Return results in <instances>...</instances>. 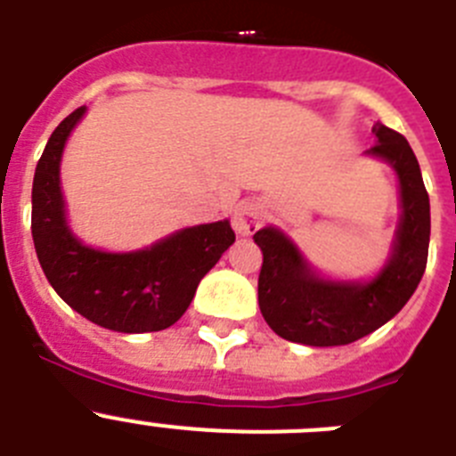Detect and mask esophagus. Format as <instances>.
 <instances>
[{
  "instance_id": "esophagus-1",
  "label": "esophagus",
  "mask_w": 456,
  "mask_h": 456,
  "mask_svg": "<svg viewBox=\"0 0 456 456\" xmlns=\"http://www.w3.org/2000/svg\"><path fill=\"white\" fill-rule=\"evenodd\" d=\"M265 219V208L257 200H244L237 205L235 215H232V225H235L237 235L248 237L260 228Z\"/></svg>"
}]
</instances>
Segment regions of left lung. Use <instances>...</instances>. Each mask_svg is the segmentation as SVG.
<instances>
[{"instance_id":"left-lung-1","label":"left lung","mask_w":456,"mask_h":456,"mask_svg":"<svg viewBox=\"0 0 456 456\" xmlns=\"http://www.w3.org/2000/svg\"><path fill=\"white\" fill-rule=\"evenodd\" d=\"M377 143L368 155L388 162L400 180L402 216L393 253L384 269L368 281H329L278 228L253 235L263 251L257 278V304L272 331L310 347H338L361 340L393 320L416 292L429 251V196L418 159L400 132L377 123Z\"/></svg>"}]
</instances>
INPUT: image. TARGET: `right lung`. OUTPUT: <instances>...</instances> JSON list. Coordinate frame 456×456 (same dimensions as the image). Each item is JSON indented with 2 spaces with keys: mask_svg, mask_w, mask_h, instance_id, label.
<instances>
[{
  "mask_svg": "<svg viewBox=\"0 0 456 456\" xmlns=\"http://www.w3.org/2000/svg\"><path fill=\"white\" fill-rule=\"evenodd\" d=\"M86 107L59 123L38 159L31 189V235L56 294L109 331H162L184 315L200 278L235 241L231 221L191 225L132 253L91 248L72 235L61 193L63 146Z\"/></svg>",
  "mask_w": 456,
  "mask_h": 456,
  "instance_id": "1",
  "label": "right lung"
}]
</instances>
